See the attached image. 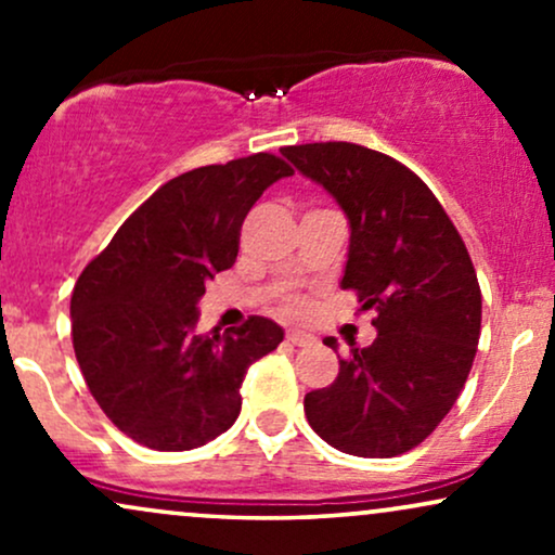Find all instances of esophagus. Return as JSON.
<instances>
[{"label":"esophagus","instance_id":"esophagus-1","mask_svg":"<svg viewBox=\"0 0 555 555\" xmlns=\"http://www.w3.org/2000/svg\"><path fill=\"white\" fill-rule=\"evenodd\" d=\"M286 341H292V344H295V347H310V344L315 341V336L308 334V331L289 328V331H286Z\"/></svg>","mask_w":555,"mask_h":555}]
</instances>
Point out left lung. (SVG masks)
I'll return each mask as SVG.
<instances>
[{
	"label": "left lung",
	"mask_w": 555,
	"mask_h": 555,
	"mask_svg": "<svg viewBox=\"0 0 555 555\" xmlns=\"http://www.w3.org/2000/svg\"><path fill=\"white\" fill-rule=\"evenodd\" d=\"M299 175L349 219L341 289L375 310L371 347L305 397L310 428L352 456L386 460L423 443L460 399L480 339L482 295L438 197L397 158L354 143L286 145ZM339 349L334 336L326 341Z\"/></svg>",
	"instance_id": "8db88e82"
}]
</instances>
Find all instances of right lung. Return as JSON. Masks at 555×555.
Instances as JSON below:
<instances>
[{
    "instance_id": "1",
    "label": "right lung",
    "mask_w": 555,
    "mask_h": 555,
    "mask_svg": "<svg viewBox=\"0 0 555 555\" xmlns=\"http://www.w3.org/2000/svg\"><path fill=\"white\" fill-rule=\"evenodd\" d=\"M289 175L273 154L184 171L80 273L69 299L75 358L104 415L132 441L190 451L237 420L247 367L284 331L250 315L224 336L197 334V299L206 279L237 260L247 211Z\"/></svg>"
}]
</instances>
